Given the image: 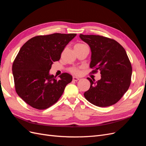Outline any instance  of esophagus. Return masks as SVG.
<instances>
[{
    "instance_id": "1",
    "label": "esophagus",
    "mask_w": 146,
    "mask_h": 146,
    "mask_svg": "<svg viewBox=\"0 0 146 146\" xmlns=\"http://www.w3.org/2000/svg\"><path fill=\"white\" fill-rule=\"evenodd\" d=\"M79 79L78 77H76V76H73V81H78Z\"/></svg>"
}]
</instances>
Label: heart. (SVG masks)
<instances>
[{
	"label": "heart",
	"instance_id": "obj_1",
	"mask_svg": "<svg viewBox=\"0 0 146 146\" xmlns=\"http://www.w3.org/2000/svg\"><path fill=\"white\" fill-rule=\"evenodd\" d=\"M84 45H84V44H83L82 43H78V44L75 45L74 46H79H79H84ZM70 72H71L73 74H78L80 73L79 70L78 68H71V69H70Z\"/></svg>",
	"mask_w": 146,
	"mask_h": 146
}]
</instances>
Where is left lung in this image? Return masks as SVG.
<instances>
[{
	"instance_id": "obj_1",
	"label": "left lung",
	"mask_w": 146,
	"mask_h": 146,
	"mask_svg": "<svg viewBox=\"0 0 146 146\" xmlns=\"http://www.w3.org/2000/svg\"><path fill=\"white\" fill-rule=\"evenodd\" d=\"M79 37L90 47L92 73L100 70L101 74L96 82L87 78L90 87L84 96L98 107L116 104L128 90L131 82L132 68L125 49L114 39L102 36L80 34Z\"/></svg>"
}]
</instances>
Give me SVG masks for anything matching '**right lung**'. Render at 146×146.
Returning <instances> with one entry per match:
<instances>
[{"label":"right lung","instance_id":"right-lung-1","mask_svg":"<svg viewBox=\"0 0 146 146\" xmlns=\"http://www.w3.org/2000/svg\"><path fill=\"white\" fill-rule=\"evenodd\" d=\"M76 34L54 33L37 36L23 45L12 67L16 92L35 109H48L57 102L72 76L62 73L57 79L49 71L53 62Z\"/></svg>","mask_w":146,"mask_h":146}]
</instances>
